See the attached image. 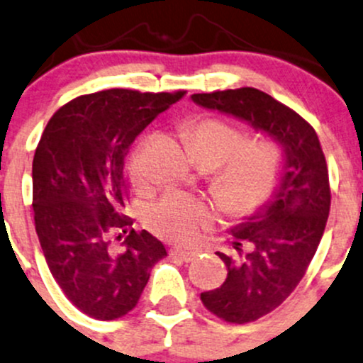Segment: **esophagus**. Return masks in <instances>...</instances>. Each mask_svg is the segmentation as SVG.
Listing matches in <instances>:
<instances>
[{"label": "esophagus", "instance_id": "1", "mask_svg": "<svg viewBox=\"0 0 363 363\" xmlns=\"http://www.w3.org/2000/svg\"><path fill=\"white\" fill-rule=\"evenodd\" d=\"M170 255H172V257H175V259H181V261H184V262L194 261V259L198 257L196 252L184 250V249H177V247H174V249H170Z\"/></svg>", "mask_w": 363, "mask_h": 363}]
</instances>
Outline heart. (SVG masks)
Returning a JSON list of instances; mask_svg holds the SVG:
<instances>
[{
    "mask_svg": "<svg viewBox=\"0 0 363 363\" xmlns=\"http://www.w3.org/2000/svg\"><path fill=\"white\" fill-rule=\"evenodd\" d=\"M184 130L198 163L216 169L213 193L230 216H250L272 200L284 172V152L274 140L247 139L242 128L211 116L194 118ZM128 174L135 186L147 182L146 143L133 151ZM212 219L205 201L182 193H169L147 212L151 230L175 243L193 242Z\"/></svg>",
    "mask_w": 363,
    "mask_h": 363,
    "instance_id": "b5f03b06",
    "label": "heart"
}]
</instances>
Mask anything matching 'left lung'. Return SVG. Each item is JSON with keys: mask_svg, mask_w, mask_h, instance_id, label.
Instances as JSON below:
<instances>
[{"mask_svg": "<svg viewBox=\"0 0 363 363\" xmlns=\"http://www.w3.org/2000/svg\"><path fill=\"white\" fill-rule=\"evenodd\" d=\"M191 99L249 121L284 151V172L273 198L231 231L238 257L217 252L228 278L200 296L203 306L224 322H255L291 296L318 249L330 211L325 155L315 128L264 91L243 86L193 94Z\"/></svg>", "mask_w": 363, "mask_h": 363, "instance_id": "obj_1", "label": "left lung"}]
</instances>
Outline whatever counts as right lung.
<instances>
[{"label":"right lung","mask_w":363,"mask_h":363,"mask_svg":"<svg viewBox=\"0 0 363 363\" xmlns=\"http://www.w3.org/2000/svg\"><path fill=\"white\" fill-rule=\"evenodd\" d=\"M186 90L111 89L79 95L45 127L33 160L34 226L50 273L67 299L95 320H116L139 303L165 247L135 231L123 208L128 147ZM130 229L121 252L114 232ZM120 238V236H116Z\"/></svg>","instance_id":"add662e5"}]
</instances>
